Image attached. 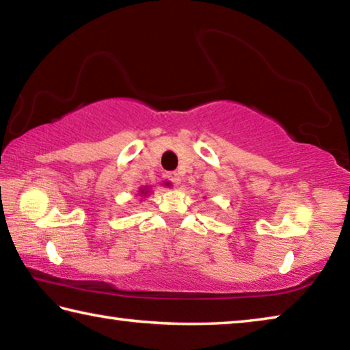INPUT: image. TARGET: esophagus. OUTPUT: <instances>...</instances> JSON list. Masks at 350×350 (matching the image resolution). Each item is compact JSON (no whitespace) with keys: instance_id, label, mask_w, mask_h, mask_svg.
Wrapping results in <instances>:
<instances>
[{"instance_id":"34e87169","label":"esophagus","mask_w":350,"mask_h":350,"mask_svg":"<svg viewBox=\"0 0 350 350\" xmlns=\"http://www.w3.org/2000/svg\"><path fill=\"white\" fill-rule=\"evenodd\" d=\"M167 179L173 183V185H179V182H180V179H179V174L176 173V171H171V173H168L167 174Z\"/></svg>"}]
</instances>
